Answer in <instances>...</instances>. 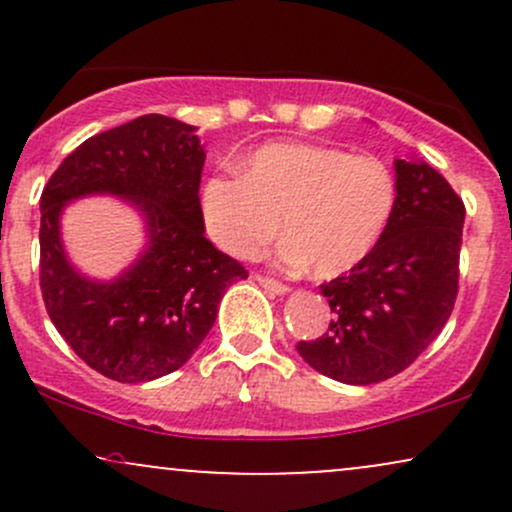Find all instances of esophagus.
<instances>
[{
	"instance_id": "esophagus-1",
	"label": "esophagus",
	"mask_w": 512,
	"mask_h": 512,
	"mask_svg": "<svg viewBox=\"0 0 512 512\" xmlns=\"http://www.w3.org/2000/svg\"><path fill=\"white\" fill-rule=\"evenodd\" d=\"M257 284L262 286V289H267L269 293H276V296H286L291 289L289 286H284L281 281H274V279H267V276H257Z\"/></svg>"
}]
</instances>
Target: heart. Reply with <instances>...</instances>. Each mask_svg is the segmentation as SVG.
<instances>
[{
  "mask_svg": "<svg viewBox=\"0 0 512 512\" xmlns=\"http://www.w3.org/2000/svg\"><path fill=\"white\" fill-rule=\"evenodd\" d=\"M395 202V175L380 158L310 142L264 144L240 161V175H211L202 185L204 226L221 250L260 255L281 219L289 236L276 262L313 264L317 276L354 269L378 245Z\"/></svg>",
  "mask_w": 512,
  "mask_h": 512,
  "instance_id": "heart-1",
  "label": "heart"
}]
</instances>
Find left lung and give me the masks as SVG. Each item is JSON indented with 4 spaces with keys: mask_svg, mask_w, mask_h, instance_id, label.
<instances>
[{
    "mask_svg": "<svg viewBox=\"0 0 512 512\" xmlns=\"http://www.w3.org/2000/svg\"><path fill=\"white\" fill-rule=\"evenodd\" d=\"M397 202L378 245L320 293L330 332L296 351L344 385L383 383L438 337L457 298L464 204L421 158H395Z\"/></svg>",
    "mask_w": 512,
    "mask_h": 512,
    "instance_id": "1",
    "label": "left lung"
}]
</instances>
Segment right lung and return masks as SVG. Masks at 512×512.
I'll return each instance as SVG.
<instances>
[{"label": "right lung", "mask_w": 512, "mask_h": 512, "mask_svg": "<svg viewBox=\"0 0 512 512\" xmlns=\"http://www.w3.org/2000/svg\"><path fill=\"white\" fill-rule=\"evenodd\" d=\"M204 146L197 127L142 115L86 139L40 197V291L52 325L76 356L117 383H149L190 361L243 264L204 236L199 204ZM86 196H115L145 223L140 255L110 280L71 262L61 216Z\"/></svg>", "instance_id": "right-lung-1"}]
</instances>
